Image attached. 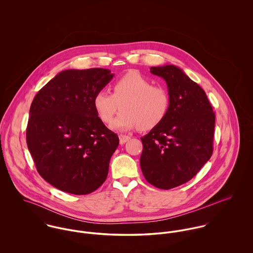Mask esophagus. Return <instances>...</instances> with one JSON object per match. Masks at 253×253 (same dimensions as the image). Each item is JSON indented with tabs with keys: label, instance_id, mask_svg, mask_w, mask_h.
I'll return each instance as SVG.
<instances>
[{
	"label": "esophagus",
	"instance_id": "34e87169",
	"mask_svg": "<svg viewBox=\"0 0 253 253\" xmlns=\"http://www.w3.org/2000/svg\"><path fill=\"white\" fill-rule=\"evenodd\" d=\"M119 138H120V142H121L122 144L127 142V141L130 139V137H129L128 135H124V134H120V135H119Z\"/></svg>",
	"mask_w": 253,
	"mask_h": 253
}]
</instances>
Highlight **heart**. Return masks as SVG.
<instances>
[{
	"mask_svg": "<svg viewBox=\"0 0 253 253\" xmlns=\"http://www.w3.org/2000/svg\"><path fill=\"white\" fill-rule=\"evenodd\" d=\"M111 127L116 130H128L137 127L149 130L160 125L167 117L170 98L168 90L151 82L136 71H129L118 79L112 93L98 90L93 97V107L99 119L109 124L120 109Z\"/></svg>",
	"mask_w": 253,
	"mask_h": 253,
	"instance_id": "b5f03b06",
	"label": "heart"
}]
</instances>
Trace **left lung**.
Segmentation results:
<instances>
[{
	"instance_id": "8db88e82",
	"label": "left lung",
	"mask_w": 253,
	"mask_h": 253,
	"mask_svg": "<svg viewBox=\"0 0 253 253\" xmlns=\"http://www.w3.org/2000/svg\"><path fill=\"white\" fill-rule=\"evenodd\" d=\"M169 89L165 120L141 137L140 167L146 180L169 190L191 180L213 152L215 114L205 90L174 65L151 67Z\"/></svg>"
}]
</instances>
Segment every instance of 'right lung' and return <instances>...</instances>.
Here are the masks:
<instances>
[{"mask_svg":"<svg viewBox=\"0 0 253 253\" xmlns=\"http://www.w3.org/2000/svg\"><path fill=\"white\" fill-rule=\"evenodd\" d=\"M108 69H70L37 93L29 111L26 141L40 175L74 195L99 188L119 137L93 107L94 94L113 79Z\"/></svg>","mask_w":253,"mask_h":253,"instance_id":"obj_1","label":"right lung"}]
</instances>
